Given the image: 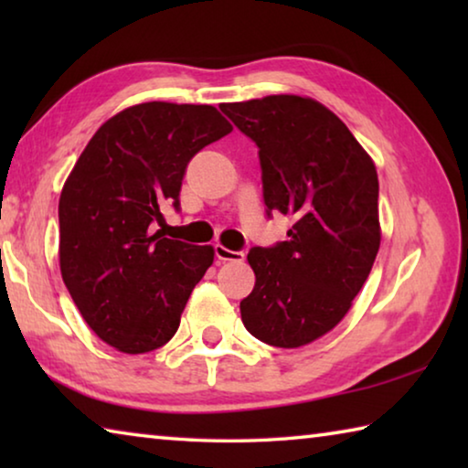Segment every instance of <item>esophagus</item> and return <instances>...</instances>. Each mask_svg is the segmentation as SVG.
<instances>
[{"mask_svg": "<svg viewBox=\"0 0 468 468\" xmlns=\"http://www.w3.org/2000/svg\"><path fill=\"white\" fill-rule=\"evenodd\" d=\"M215 256H217L218 260H223V262H241V260H243V251L227 250L225 245L217 243V245H215Z\"/></svg>", "mask_w": 468, "mask_h": 468, "instance_id": "1", "label": "esophagus"}]
</instances>
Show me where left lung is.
Returning <instances> with one entry per match:
<instances>
[{
	"label": "left lung",
	"mask_w": 468,
	"mask_h": 468,
	"mask_svg": "<svg viewBox=\"0 0 468 468\" xmlns=\"http://www.w3.org/2000/svg\"><path fill=\"white\" fill-rule=\"evenodd\" d=\"M220 111L256 142L266 215L292 218L287 241L251 248L256 284L241 301L251 336L303 346L345 318L379 250L378 173L346 125L320 102L274 94Z\"/></svg>",
	"instance_id": "left-lung-1"
}]
</instances>
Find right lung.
I'll return each mask as SVG.
<instances>
[{
    "instance_id": "obj_1",
    "label": "right lung",
    "mask_w": 468,
    "mask_h": 468,
    "mask_svg": "<svg viewBox=\"0 0 468 468\" xmlns=\"http://www.w3.org/2000/svg\"><path fill=\"white\" fill-rule=\"evenodd\" d=\"M210 105L142 102L111 117L59 197V266L86 324L117 351L167 345L215 250L153 233L177 212L181 181L204 146L231 132Z\"/></svg>"
}]
</instances>
